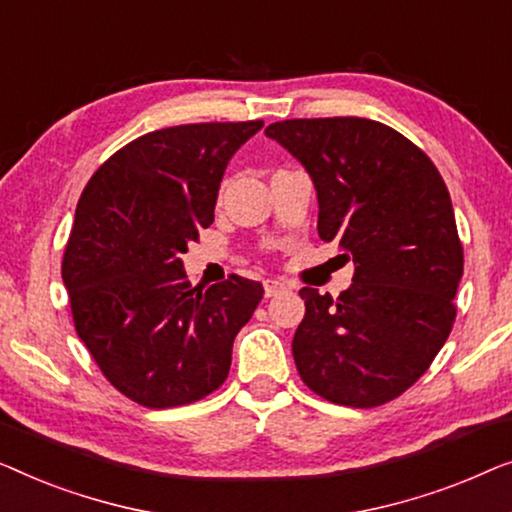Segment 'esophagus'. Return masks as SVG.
I'll use <instances>...</instances> for the list:
<instances>
[{
  "label": "esophagus",
  "mask_w": 512,
  "mask_h": 512,
  "mask_svg": "<svg viewBox=\"0 0 512 512\" xmlns=\"http://www.w3.org/2000/svg\"><path fill=\"white\" fill-rule=\"evenodd\" d=\"M287 285L280 283V280H264V294L266 297H276V294L285 292Z\"/></svg>",
  "instance_id": "obj_1"
}]
</instances>
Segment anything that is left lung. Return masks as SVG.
Returning <instances> with one entry per match:
<instances>
[{"label": "left lung", "instance_id": "left-lung-1", "mask_svg": "<svg viewBox=\"0 0 512 512\" xmlns=\"http://www.w3.org/2000/svg\"><path fill=\"white\" fill-rule=\"evenodd\" d=\"M304 164L318 234L352 259L348 290H301L292 341L304 383L331 403L373 408L408 390L448 341L464 273L455 211L434 162L383 122L299 118L264 129Z\"/></svg>", "mask_w": 512, "mask_h": 512}]
</instances>
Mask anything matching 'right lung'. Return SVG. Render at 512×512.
Returning <instances> with one entry per match:
<instances>
[{"mask_svg": "<svg viewBox=\"0 0 512 512\" xmlns=\"http://www.w3.org/2000/svg\"><path fill=\"white\" fill-rule=\"evenodd\" d=\"M262 120L143 134L95 171L62 259L71 315L106 380L146 408L204 399L225 383L262 283L232 273L192 287L187 243L211 227L227 162Z\"/></svg>", "mask_w": 512, "mask_h": 512, "instance_id": "1", "label": "right lung"}]
</instances>
